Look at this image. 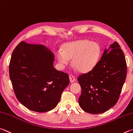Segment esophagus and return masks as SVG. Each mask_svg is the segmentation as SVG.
Here are the masks:
<instances>
[{"instance_id": "obj_1", "label": "esophagus", "mask_w": 133, "mask_h": 133, "mask_svg": "<svg viewBox=\"0 0 133 133\" xmlns=\"http://www.w3.org/2000/svg\"><path fill=\"white\" fill-rule=\"evenodd\" d=\"M69 80H70V82L71 83H73L75 81V76L72 75H70L69 76Z\"/></svg>"}]
</instances>
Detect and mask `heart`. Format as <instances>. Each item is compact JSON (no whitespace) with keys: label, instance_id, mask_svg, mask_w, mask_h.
Listing matches in <instances>:
<instances>
[{"label":"heart","instance_id":"obj_1","mask_svg":"<svg viewBox=\"0 0 133 133\" xmlns=\"http://www.w3.org/2000/svg\"><path fill=\"white\" fill-rule=\"evenodd\" d=\"M58 62L64 67L72 59V64L79 71L87 72L94 68L101 55V48L97 43L89 40H79L66 43L63 51L55 52Z\"/></svg>","mask_w":133,"mask_h":133}]
</instances>
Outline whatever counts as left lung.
<instances>
[{"mask_svg":"<svg viewBox=\"0 0 133 133\" xmlns=\"http://www.w3.org/2000/svg\"><path fill=\"white\" fill-rule=\"evenodd\" d=\"M126 75L124 54L115 41L104 51L92 70L78 76L82 89L78 101L81 108L91 114L104 113L112 108L119 99Z\"/></svg>","mask_w":133,"mask_h":133,"instance_id":"left-lung-1","label":"left lung"}]
</instances>
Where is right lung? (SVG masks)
I'll use <instances>...</instances> for the list:
<instances>
[{
    "instance_id": "obj_1",
    "label": "right lung",
    "mask_w": 133,
    "mask_h": 133,
    "mask_svg": "<svg viewBox=\"0 0 133 133\" xmlns=\"http://www.w3.org/2000/svg\"><path fill=\"white\" fill-rule=\"evenodd\" d=\"M54 55L41 44L22 41L16 46L9 64V76L18 101L37 112L54 109L69 85L68 74L57 71Z\"/></svg>"
}]
</instances>
